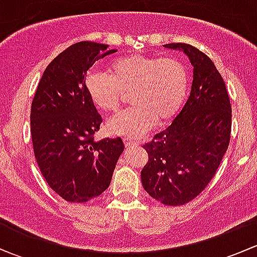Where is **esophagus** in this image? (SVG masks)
I'll list each match as a JSON object with an SVG mask.
<instances>
[{"instance_id": "esophagus-1", "label": "esophagus", "mask_w": 257, "mask_h": 257, "mask_svg": "<svg viewBox=\"0 0 257 257\" xmlns=\"http://www.w3.org/2000/svg\"><path fill=\"white\" fill-rule=\"evenodd\" d=\"M123 142H124V145H125L126 148H131V147H134V145H139L138 143H137V142H134V141H132V139H123Z\"/></svg>"}]
</instances>
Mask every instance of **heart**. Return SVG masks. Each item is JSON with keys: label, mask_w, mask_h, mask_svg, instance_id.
<instances>
[{"label": "heart", "mask_w": 257, "mask_h": 257, "mask_svg": "<svg viewBox=\"0 0 257 257\" xmlns=\"http://www.w3.org/2000/svg\"><path fill=\"white\" fill-rule=\"evenodd\" d=\"M109 73L89 72L84 88L90 102L103 112H116L123 93H131L133 107L108 120L107 132L112 136L139 138L157 121L168 123L188 94V69L173 57H119L110 63Z\"/></svg>", "instance_id": "1"}]
</instances>
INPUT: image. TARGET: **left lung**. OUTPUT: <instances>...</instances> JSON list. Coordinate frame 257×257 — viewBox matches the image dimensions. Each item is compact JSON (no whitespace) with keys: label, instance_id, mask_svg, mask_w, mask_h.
I'll return each mask as SVG.
<instances>
[{"label":"left lung","instance_id":"8db88e82","mask_svg":"<svg viewBox=\"0 0 257 257\" xmlns=\"http://www.w3.org/2000/svg\"><path fill=\"white\" fill-rule=\"evenodd\" d=\"M164 47L189 57L193 84L174 121L143 145L149 160L141 178L152 198L178 206L196 198L214 178L229 147L231 105L224 79L206 54L186 43Z\"/></svg>","mask_w":257,"mask_h":257}]
</instances>
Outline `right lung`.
<instances>
[{
  "label": "right lung",
  "instance_id": "obj_1",
  "mask_svg": "<svg viewBox=\"0 0 257 257\" xmlns=\"http://www.w3.org/2000/svg\"><path fill=\"white\" fill-rule=\"evenodd\" d=\"M95 42H78L46 68L31 107L33 152L43 178L69 203H85L109 186L124 150L120 138L95 142L102 118L84 88L88 69L116 52Z\"/></svg>",
  "mask_w": 257,
  "mask_h": 257
}]
</instances>
